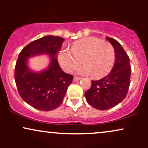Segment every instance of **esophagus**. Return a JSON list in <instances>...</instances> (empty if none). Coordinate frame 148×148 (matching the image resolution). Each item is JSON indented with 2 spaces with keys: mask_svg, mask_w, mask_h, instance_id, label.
Wrapping results in <instances>:
<instances>
[{
  "mask_svg": "<svg viewBox=\"0 0 148 148\" xmlns=\"http://www.w3.org/2000/svg\"><path fill=\"white\" fill-rule=\"evenodd\" d=\"M81 80V78H78V77H74V79H73V81H74V82H76V81H79Z\"/></svg>",
  "mask_w": 148,
  "mask_h": 148,
  "instance_id": "1",
  "label": "esophagus"
}]
</instances>
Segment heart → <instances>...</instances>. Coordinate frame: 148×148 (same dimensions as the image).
Segmentation results:
<instances>
[{
  "mask_svg": "<svg viewBox=\"0 0 148 148\" xmlns=\"http://www.w3.org/2000/svg\"><path fill=\"white\" fill-rule=\"evenodd\" d=\"M59 64L64 72L76 70L79 75H89L95 79L103 77L111 70L115 60V51L109 42L94 37H88L72 44L71 51L62 49L58 56Z\"/></svg>",
  "mask_w": 148,
  "mask_h": 148,
  "instance_id": "obj_1",
  "label": "heart"
}]
</instances>
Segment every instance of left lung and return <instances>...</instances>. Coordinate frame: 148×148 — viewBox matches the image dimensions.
Returning <instances> with one entry per match:
<instances>
[{"label": "left lung", "mask_w": 148, "mask_h": 148, "mask_svg": "<svg viewBox=\"0 0 148 148\" xmlns=\"http://www.w3.org/2000/svg\"><path fill=\"white\" fill-rule=\"evenodd\" d=\"M106 39L115 51L113 69L103 79L92 81L90 88L85 92L87 102L99 110L109 109L123 101L130 87L132 72L130 58L122 45L111 37Z\"/></svg>", "instance_id": "left-lung-1"}]
</instances>
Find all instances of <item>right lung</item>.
Instances as JSON below:
<instances>
[{
    "mask_svg": "<svg viewBox=\"0 0 148 148\" xmlns=\"http://www.w3.org/2000/svg\"><path fill=\"white\" fill-rule=\"evenodd\" d=\"M62 37L47 35L30 42L18 54L14 70V79L22 99L37 110L49 111L62 102L73 76L64 72L57 57ZM47 55L51 59L47 69L34 72L28 67V59L37 55Z\"/></svg>",
    "mask_w": 148,
    "mask_h": 148,
    "instance_id": "1",
    "label": "right lung"
}]
</instances>
